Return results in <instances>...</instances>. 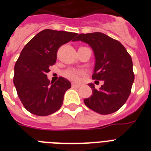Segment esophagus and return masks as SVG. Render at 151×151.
<instances>
[{
	"mask_svg": "<svg viewBox=\"0 0 151 151\" xmlns=\"http://www.w3.org/2000/svg\"><path fill=\"white\" fill-rule=\"evenodd\" d=\"M72 88H80V85H78V84H75V83H72Z\"/></svg>",
	"mask_w": 151,
	"mask_h": 151,
	"instance_id": "1",
	"label": "esophagus"
}]
</instances>
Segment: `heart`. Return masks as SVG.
<instances>
[{
    "label": "heart",
    "instance_id": "heart-1",
    "mask_svg": "<svg viewBox=\"0 0 151 151\" xmlns=\"http://www.w3.org/2000/svg\"><path fill=\"white\" fill-rule=\"evenodd\" d=\"M82 74V71L77 70L74 69H68L64 72V75L66 76L68 79L73 81H79Z\"/></svg>",
    "mask_w": 151,
    "mask_h": 151
}]
</instances>
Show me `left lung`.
I'll return each mask as SVG.
<instances>
[{"instance_id": "obj_1", "label": "left lung", "mask_w": 151, "mask_h": 151, "mask_svg": "<svg viewBox=\"0 0 151 151\" xmlns=\"http://www.w3.org/2000/svg\"><path fill=\"white\" fill-rule=\"evenodd\" d=\"M88 44L95 55L92 79L103 81L99 89L88 84L93 94L84 103L100 114L116 112L124 105L133 84V64L130 55L117 40L99 32L79 34L73 41Z\"/></svg>"}]
</instances>
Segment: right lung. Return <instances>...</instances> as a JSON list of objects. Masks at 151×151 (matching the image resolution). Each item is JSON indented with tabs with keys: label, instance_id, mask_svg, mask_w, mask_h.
I'll return each instance as SVG.
<instances>
[{
	"label": "right lung",
	"instance_id": "add662e5",
	"mask_svg": "<svg viewBox=\"0 0 151 151\" xmlns=\"http://www.w3.org/2000/svg\"><path fill=\"white\" fill-rule=\"evenodd\" d=\"M78 34L44 29L36 34L22 50L15 65L14 85L18 96L29 112L37 116L52 114L61 107L65 92L71 88L60 77L50 82L46 73L56 62L60 46L74 41Z\"/></svg>",
	"mask_w": 151,
	"mask_h": 151
}]
</instances>
